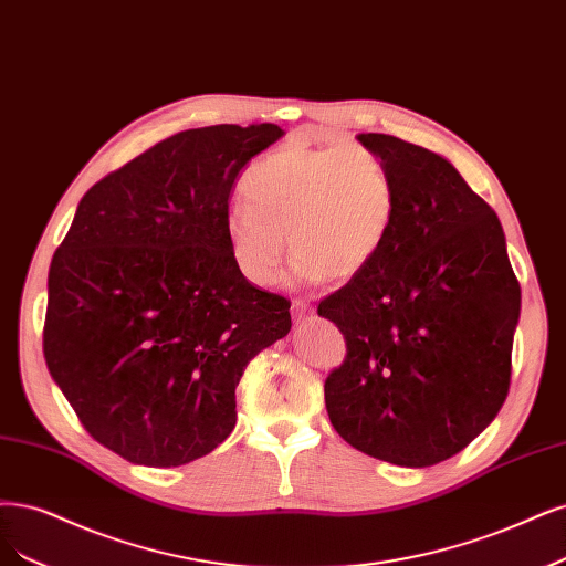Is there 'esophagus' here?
Segmentation results:
<instances>
[{
    "label": "esophagus",
    "instance_id": "esophagus-1",
    "mask_svg": "<svg viewBox=\"0 0 566 566\" xmlns=\"http://www.w3.org/2000/svg\"><path fill=\"white\" fill-rule=\"evenodd\" d=\"M311 314H314V308L306 300H292V318H295V323H302Z\"/></svg>",
    "mask_w": 566,
    "mask_h": 566
}]
</instances>
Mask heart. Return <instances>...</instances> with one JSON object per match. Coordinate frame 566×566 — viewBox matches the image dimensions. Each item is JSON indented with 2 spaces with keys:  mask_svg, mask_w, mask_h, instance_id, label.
Segmentation results:
<instances>
[{
  "mask_svg": "<svg viewBox=\"0 0 566 566\" xmlns=\"http://www.w3.org/2000/svg\"><path fill=\"white\" fill-rule=\"evenodd\" d=\"M245 206L229 210L231 260L255 285H271L285 237L302 281H354L375 264L396 222V185L363 145L285 147L243 178Z\"/></svg>",
  "mask_w": 566,
  "mask_h": 566,
  "instance_id": "heart-1",
  "label": "heart"
}]
</instances>
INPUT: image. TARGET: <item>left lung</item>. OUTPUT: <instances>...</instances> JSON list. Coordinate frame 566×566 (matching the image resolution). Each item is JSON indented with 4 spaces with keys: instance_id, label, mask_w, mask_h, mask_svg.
<instances>
[{
    "instance_id": "left-lung-1",
    "label": "left lung",
    "mask_w": 566,
    "mask_h": 566,
    "mask_svg": "<svg viewBox=\"0 0 566 566\" xmlns=\"http://www.w3.org/2000/svg\"><path fill=\"white\" fill-rule=\"evenodd\" d=\"M396 185V222L365 274L318 304L346 339L325 381L335 431L426 469L459 454L509 396L520 283L496 212L440 154L360 133Z\"/></svg>"
}]
</instances>
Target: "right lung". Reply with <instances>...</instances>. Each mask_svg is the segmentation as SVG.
I'll return each instance as SVG.
<instances>
[{
	"label": "right lung",
	"instance_id": "right-lung-1",
	"mask_svg": "<svg viewBox=\"0 0 566 566\" xmlns=\"http://www.w3.org/2000/svg\"><path fill=\"white\" fill-rule=\"evenodd\" d=\"M276 124L191 128L93 185L49 269L44 358L107 450L170 469L237 426V386L283 339L290 302L231 260L224 222L243 166Z\"/></svg>",
	"mask_w": 566,
	"mask_h": 566
}]
</instances>
